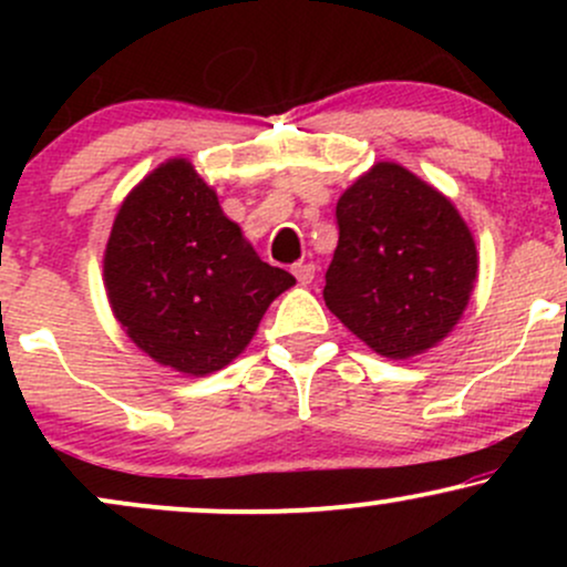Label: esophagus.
<instances>
[{
    "mask_svg": "<svg viewBox=\"0 0 567 567\" xmlns=\"http://www.w3.org/2000/svg\"><path fill=\"white\" fill-rule=\"evenodd\" d=\"M315 264H292V275H296V279H298V282H301V285H309L311 282V279H315Z\"/></svg>",
    "mask_w": 567,
    "mask_h": 567,
    "instance_id": "esophagus-1",
    "label": "esophagus"
}]
</instances>
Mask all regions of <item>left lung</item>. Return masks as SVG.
<instances>
[{"mask_svg": "<svg viewBox=\"0 0 567 567\" xmlns=\"http://www.w3.org/2000/svg\"><path fill=\"white\" fill-rule=\"evenodd\" d=\"M336 220L328 309L389 360L437 347L477 282V247L453 202L396 162H379L341 194Z\"/></svg>", "mask_w": 567, "mask_h": 567, "instance_id": "obj_1", "label": "left lung"}]
</instances>
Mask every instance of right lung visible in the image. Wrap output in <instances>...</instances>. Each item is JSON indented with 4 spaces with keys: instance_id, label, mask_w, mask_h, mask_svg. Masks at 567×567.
Segmentation results:
<instances>
[{
    "instance_id": "obj_1",
    "label": "right lung",
    "mask_w": 567,
    "mask_h": 567,
    "mask_svg": "<svg viewBox=\"0 0 567 567\" xmlns=\"http://www.w3.org/2000/svg\"><path fill=\"white\" fill-rule=\"evenodd\" d=\"M103 282L135 347L178 373L207 375L243 354L296 277L258 258L192 162L171 159L122 202Z\"/></svg>"
}]
</instances>
